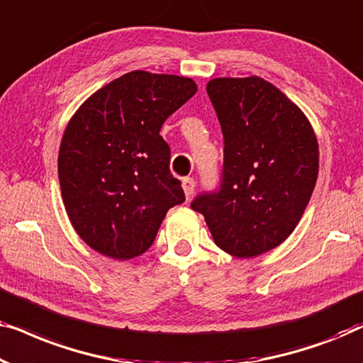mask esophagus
I'll return each mask as SVG.
<instances>
[{
    "label": "esophagus",
    "mask_w": 363,
    "mask_h": 363,
    "mask_svg": "<svg viewBox=\"0 0 363 363\" xmlns=\"http://www.w3.org/2000/svg\"><path fill=\"white\" fill-rule=\"evenodd\" d=\"M182 186H183V191H185V196L191 198L193 191H195V180H193V178H183Z\"/></svg>",
    "instance_id": "obj_1"
}]
</instances>
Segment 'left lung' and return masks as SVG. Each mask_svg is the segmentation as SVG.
<instances>
[{"label":"left lung","instance_id":"1","mask_svg":"<svg viewBox=\"0 0 363 363\" xmlns=\"http://www.w3.org/2000/svg\"><path fill=\"white\" fill-rule=\"evenodd\" d=\"M225 138L220 191L191 208L216 246L255 257L279 246L304 215L319 173V145L304 112L264 79L216 77L206 84Z\"/></svg>","mask_w":363,"mask_h":363}]
</instances>
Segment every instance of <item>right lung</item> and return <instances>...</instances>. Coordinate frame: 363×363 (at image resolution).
Wrapping results in <instances>:
<instances>
[{"label":"right lung","instance_id":"right-lung-1","mask_svg":"<svg viewBox=\"0 0 363 363\" xmlns=\"http://www.w3.org/2000/svg\"><path fill=\"white\" fill-rule=\"evenodd\" d=\"M196 89L190 77L132 71L94 92L69 121L59 183L69 220L92 250L121 261L140 256L167 211L185 201L160 128Z\"/></svg>","mask_w":363,"mask_h":363}]
</instances>
